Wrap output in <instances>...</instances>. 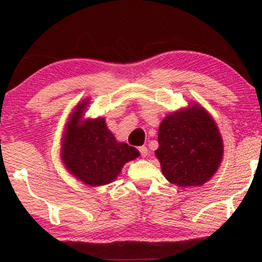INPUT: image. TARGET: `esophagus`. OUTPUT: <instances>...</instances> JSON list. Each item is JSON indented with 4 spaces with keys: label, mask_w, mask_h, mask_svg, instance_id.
Masks as SVG:
<instances>
[{
    "label": "esophagus",
    "mask_w": 262,
    "mask_h": 262,
    "mask_svg": "<svg viewBox=\"0 0 262 262\" xmlns=\"http://www.w3.org/2000/svg\"><path fill=\"white\" fill-rule=\"evenodd\" d=\"M139 152H141V155L143 157L148 156V148H146V146H139Z\"/></svg>",
    "instance_id": "34e87169"
}]
</instances>
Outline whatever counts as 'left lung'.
<instances>
[{
    "instance_id": "left-lung-1",
    "label": "left lung",
    "mask_w": 262,
    "mask_h": 262,
    "mask_svg": "<svg viewBox=\"0 0 262 262\" xmlns=\"http://www.w3.org/2000/svg\"><path fill=\"white\" fill-rule=\"evenodd\" d=\"M223 154L220 128L200 103H188L161 121L155 156L170 184L182 188L206 184L220 168Z\"/></svg>"
}]
</instances>
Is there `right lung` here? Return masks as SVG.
I'll use <instances>...</instances> for the list:
<instances>
[{
    "label": "right lung",
    "mask_w": 262,
    "mask_h": 262,
    "mask_svg": "<svg viewBox=\"0 0 262 262\" xmlns=\"http://www.w3.org/2000/svg\"><path fill=\"white\" fill-rule=\"evenodd\" d=\"M91 99L78 102L70 113L60 139V160L67 171L85 186L99 187L116 181L124 164L139 151L118 142L103 117L84 118Z\"/></svg>",
    "instance_id": "right-lung-1"
}]
</instances>
